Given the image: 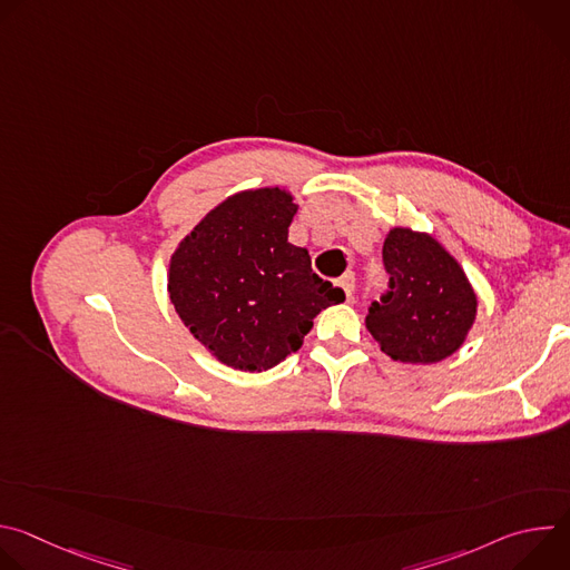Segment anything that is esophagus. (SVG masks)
Wrapping results in <instances>:
<instances>
[{"instance_id": "esophagus-1", "label": "esophagus", "mask_w": 570, "mask_h": 570, "mask_svg": "<svg viewBox=\"0 0 570 570\" xmlns=\"http://www.w3.org/2000/svg\"><path fill=\"white\" fill-rule=\"evenodd\" d=\"M338 286L345 291L347 299H352V295H354V275H352V273H345V275L338 279Z\"/></svg>"}]
</instances>
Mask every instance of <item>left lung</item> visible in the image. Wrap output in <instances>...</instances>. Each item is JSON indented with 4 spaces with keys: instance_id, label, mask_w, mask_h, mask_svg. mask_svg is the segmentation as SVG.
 Here are the masks:
<instances>
[{
    "instance_id": "obj_1",
    "label": "left lung",
    "mask_w": 570,
    "mask_h": 570,
    "mask_svg": "<svg viewBox=\"0 0 570 570\" xmlns=\"http://www.w3.org/2000/svg\"><path fill=\"white\" fill-rule=\"evenodd\" d=\"M390 293L372 302L365 327L392 361L431 365L455 354L478 313V295L442 243L420 229L390 227L383 240Z\"/></svg>"
}]
</instances>
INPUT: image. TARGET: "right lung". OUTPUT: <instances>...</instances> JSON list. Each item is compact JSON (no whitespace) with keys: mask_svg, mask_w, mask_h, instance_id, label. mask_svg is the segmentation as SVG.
Masks as SVG:
<instances>
[{"mask_svg":"<svg viewBox=\"0 0 570 570\" xmlns=\"http://www.w3.org/2000/svg\"><path fill=\"white\" fill-rule=\"evenodd\" d=\"M297 212L282 187L227 196L178 243L169 297L194 338L223 365L264 372L297 352L313 317L345 299L288 243Z\"/></svg>","mask_w":570,"mask_h":570,"instance_id":"add662e5","label":"right lung"}]
</instances>
